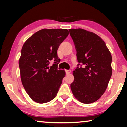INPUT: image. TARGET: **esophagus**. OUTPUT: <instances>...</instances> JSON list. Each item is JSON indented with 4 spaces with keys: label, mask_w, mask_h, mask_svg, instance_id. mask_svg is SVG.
I'll list each match as a JSON object with an SVG mask.
<instances>
[{
    "label": "esophagus",
    "mask_w": 127,
    "mask_h": 127,
    "mask_svg": "<svg viewBox=\"0 0 127 127\" xmlns=\"http://www.w3.org/2000/svg\"><path fill=\"white\" fill-rule=\"evenodd\" d=\"M71 70H65V73L67 75H68L71 73Z\"/></svg>",
    "instance_id": "1"
}]
</instances>
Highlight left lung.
Returning <instances> with one entry per match:
<instances>
[{"mask_svg":"<svg viewBox=\"0 0 127 127\" xmlns=\"http://www.w3.org/2000/svg\"><path fill=\"white\" fill-rule=\"evenodd\" d=\"M69 31L79 63L73 72L71 90L82 103L94 102L104 93L111 78L112 55L105 42L95 34L83 29Z\"/></svg>","mask_w":127,"mask_h":127,"instance_id":"1","label":"left lung"}]
</instances>
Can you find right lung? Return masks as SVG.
I'll return each mask as SVG.
<instances>
[{"instance_id":"obj_1","label":"right lung","mask_w":127,"mask_h":127,"mask_svg":"<svg viewBox=\"0 0 127 127\" xmlns=\"http://www.w3.org/2000/svg\"><path fill=\"white\" fill-rule=\"evenodd\" d=\"M69 34L62 29L40 30L29 38L23 45L19 60L23 86L32 100L44 103L55 98L65 76L58 69L60 62L57 51ZM54 64L48 67L49 61Z\"/></svg>"}]
</instances>
